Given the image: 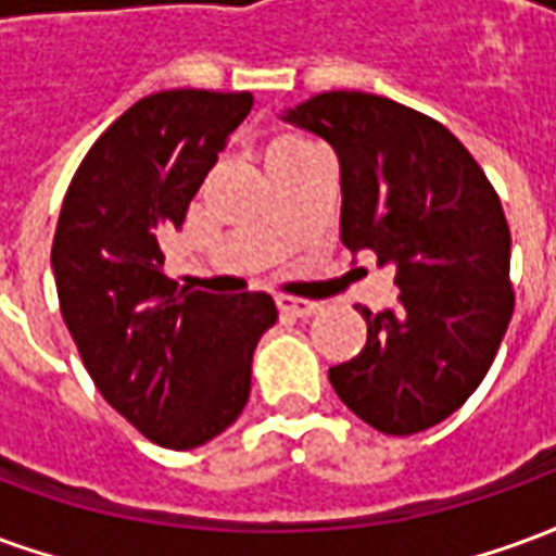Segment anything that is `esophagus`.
Returning <instances> with one entry per match:
<instances>
[{
  "mask_svg": "<svg viewBox=\"0 0 556 556\" xmlns=\"http://www.w3.org/2000/svg\"><path fill=\"white\" fill-rule=\"evenodd\" d=\"M277 306L279 313L291 315V318H309V315H315L321 309L315 301H298V298H279Z\"/></svg>",
  "mask_w": 556,
  "mask_h": 556,
  "instance_id": "obj_1",
  "label": "esophagus"
}]
</instances>
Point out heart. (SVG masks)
Instances as JSON below:
<instances>
[{
	"instance_id": "1",
	"label": "heart",
	"mask_w": 556,
	"mask_h": 556,
	"mask_svg": "<svg viewBox=\"0 0 556 556\" xmlns=\"http://www.w3.org/2000/svg\"><path fill=\"white\" fill-rule=\"evenodd\" d=\"M301 148H309V142L301 137H291V134H286V137L270 139V146H267V160L286 157V154H294V151H301Z\"/></svg>"
}]
</instances>
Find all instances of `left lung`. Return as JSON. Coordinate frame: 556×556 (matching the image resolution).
<instances>
[{"instance_id":"left-lung-1","label":"left lung","mask_w":556,"mask_h":556,"mask_svg":"<svg viewBox=\"0 0 556 556\" xmlns=\"http://www.w3.org/2000/svg\"><path fill=\"white\" fill-rule=\"evenodd\" d=\"M279 118L337 151L342 243L396 270V306H357L369 337L330 384L384 434L438 426L482 384L513 318L501 199L446 127L390 98L325 91Z\"/></svg>"}]
</instances>
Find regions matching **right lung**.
<instances>
[{
	"label": "right lung",
	"mask_w": 556,
	"mask_h": 556,
	"mask_svg": "<svg viewBox=\"0 0 556 556\" xmlns=\"http://www.w3.org/2000/svg\"><path fill=\"white\" fill-rule=\"evenodd\" d=\"M250 110V91L148 94L91 146L55 226L59 306L91 381L169 450L202 446L241 417L253 351L277 321L265 291L178 286L160 250Z\"/></svg>",
	"instance_id": "1"
}]
</instances>
